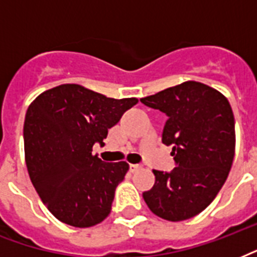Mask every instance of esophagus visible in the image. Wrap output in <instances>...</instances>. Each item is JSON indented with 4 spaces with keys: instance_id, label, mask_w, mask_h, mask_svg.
<instances>
[{
    "instance_id": "34e87169",
    "label": "esophagus",
    "mask_w": 257,
    "mask_h": 257,
    "mask_svg": "<svg viewBox=\"0 0 257 257\" xmlns=\"http://www.w3.org/2000/svg\"><path fill=\"white\" fill-rule=\"evenodd\" d=\"M139 169H141L140 164H131V165H129V172H131V173H135V172H137Z\"/></svg>"
}]
</instances>
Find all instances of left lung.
<instances>
[{"mask_svg": "<svg viewBox=\"0 0 257 257\" xmlns=\"http://www.w3.org/2000/svg\"><path fill=\"white\" fill-rule=\"evenodd\" d=\"M168 116L163 144L172 145L176 168L153 171L156 181L143 193L161 219L183 221L203 212L225 183L235 156V117L228 100L196 81L140 98Z\"/></svg>", "mask_w": 257, "mask_h": 257, "instance_id": "obj_1", "label": "left lung"}]
</instances>
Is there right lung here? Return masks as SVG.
<instances>
[{"label": "right lung", "instance_id": "obj_1", "mask_svg": "<svg viewBox=\"0 0 257 257\" xmlns=\"http://www.w3.org/2000/svg\"><path fill=\"white\" fill-rule=\"evenodd\" d=\"M137 98H109L76 84L41 93L24 124L30 180L52 215L72 227L88 228L110 213L114 191L124 180L125 161L105 163L92 155L108 131Z\"/></svg>", "mask_w": 257, "mask_h": 257}]
</instances>
